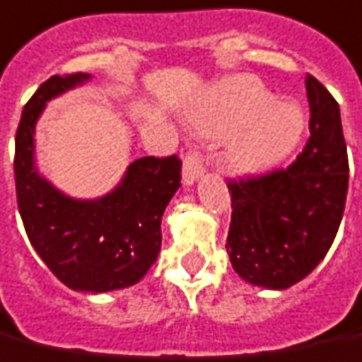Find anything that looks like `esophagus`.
<instances>
[{
    "label": "esophagus",
    "mask_w": 362,
    "mask_h": 362,
    "mask_svg": "<svg viewBox=\"0 0 362 362\" xmlns=\"http://www.w3.org/2000/svg\"><path fill=\"white\" fill-rule=\"evenodd\" d=\"M203 174V160L202 155L197 151H192V153L186 155L184 159V167H182V180L186 186H192L194 182H197L202 178Z\"/></svg>",
    "instance_id": "1"
}]
</instances>
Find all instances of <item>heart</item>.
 <instances>
[{
    "label": "heart",
    "instance_id": "b5f03b06",
    "mask_svg": "<svg viewBox=\"0 0 362 362\" xmlns=\"http://www.w3.org/2000/svg\"><path fill=\"white\" fill-rule=\"evenodd\" d=\"M194 122L209 134L236 138L228 165L240 176H261L282 165L307 130V115L293 101H276L253 76L222 82Z\"/></svg>",
    "mask_w": 362,
    "mask_h": 362
}]
</instances>
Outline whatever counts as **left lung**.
I'll return each mask as SVG.
<instances>
[{
	"label": "left lung",
	"mask_w": 362,
	"mask_h": 362,
	"mask_svg": "<svg viewBox=\"0 0 362 362\" xmlns=\"http://www.w3.org/2000/svg\"><path fill=\"white\" fill-rule=\"evenodd\" d=\"M310 138L286 170L228 182L232 224L226 251L245 282L286 290L317 269L344 216L349 165L339 105L307 74Z\"/></svg>",
	"instance_id": "obj_1"
}]
</instances>
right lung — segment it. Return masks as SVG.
Here are the masks:
<instances>
[{
  "label": "right lung",
  "instance_id": "obj_1",
  "mask_svg": "<svg viewBox=\"0 0 362 362\" xmlns=\"http://www.w3.org/2000/svg\"><path fill=\"white\" fill-rule=\"evenodd\" d=\"M92 80V74L52 76L24 105L15 138L18 213L32 247L74 291L103 293L138 284L157 261L160 221L180 188V159L141 157L130 163L109 194L76 199L42 176L36 165V124L47 101Z\"/></svg>",
  "mask_w": 362,
  "mask_h": 362
}]
</instances>
